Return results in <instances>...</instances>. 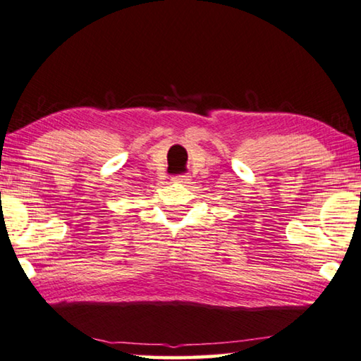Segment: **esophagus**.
<instances>
[{
    "label": "esophagus",
    "instance_id": "34e87169",
    "mask_svg": "<svg viewBox=\"0 0 361 361\" xmlns=\"http://www.w3.org/2000/svg\"><path fill=\"white\" fill-rule=\"evenodd\" d=\"M173 181H175V183H188V181H190V176H186V175L173 176Z\"/></svg>",
    "mask_w": 361,
    "mask_h": 361
}]
</instances>
